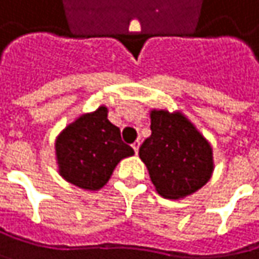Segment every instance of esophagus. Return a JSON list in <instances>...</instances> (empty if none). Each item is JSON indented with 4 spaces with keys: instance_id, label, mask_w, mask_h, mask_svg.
<instances>
[{
    "instance_id": "esophagus-1",
    "label": "esophagus",
    "mask_w": 259,
    "mask_h": 259,
    "mask_svg": "<svg viewBox=\"0 0 259 259\" xmlns=\"http://www.w3.org/2000/svg\"><path fill=\"white\" fill-rule=\"evenodd\" d=\"M133 149H134V152H136V153H139V149H140V141H139V140L133 143Z\"/></svg>"
}]
</instances>
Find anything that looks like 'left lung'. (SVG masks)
Returning <instances> with one entry per match:
<instances>
[{
  "instance_id": "left-lung-1",
  "label": "left lung",
  "mask_w": 259,
  "mask_h": 259,
  "mask_svg": "<svg viewBox=\"0 0 259 259\" xmlns=\"http://www.w3.org/2000/svg\"><path fill=\"white\" fill-rule=\"evenodd\" d=\"M152 136L139 150L156 192L166 199L194 193L213 169L212 149L181 113L152 110Z\"/></svg>"
}]
</instances>
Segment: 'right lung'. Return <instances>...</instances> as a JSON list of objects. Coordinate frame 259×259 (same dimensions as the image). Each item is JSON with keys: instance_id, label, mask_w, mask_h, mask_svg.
I'll list each match as a JSON object with an SVG mask.
<instances>
[{"instance_id": "obj_1", "label": "right lung", "mask_w": 259, "mask_h": 259, "mask_svg": "<svg viewBox=\"0 0 259 259\" xmlns=\"http://www.w3.org/2000/svg\"><path fill=\"white\" fill-rule=\"evenodd\" d=\"M60 174L66 181L87 190L103 187L120 159L134 155L120 139V130L107 119L102 106L66 126L56 141Z\"/></svg>"}]
</instances>
